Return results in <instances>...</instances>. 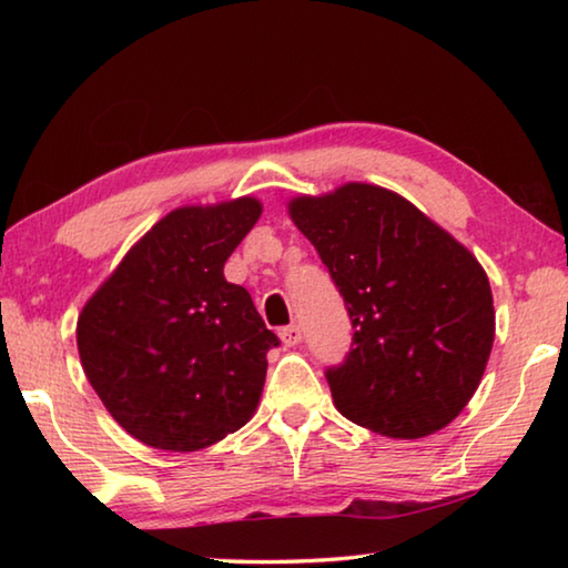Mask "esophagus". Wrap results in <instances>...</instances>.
Here are the masks:
<instances>
[{
	"mask_svg": "<svg viewBox=\"0 0 568 568\" xmlns=\"http://www.w3.org/2000/svg\"><path fill=\"white\" fill-rule=\"evenodd\" d=\"M281 341L283 345H287V348H293V345H297L303 341V328L301 325H285V328H281Z\"/></svg>",
	"mask_w": 568,
	"mask_h": 568,
	"instance_id": "34e87169",
	"label": "esophagus"
}]
</instances>
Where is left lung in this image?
<instances>
[{
  "label": "left lung",
  "instance_id": "obj_1",
  "mask_svg": "<svg viewBox=\"0 0 568 568\" xmlns=\"http://www.w3.org/2000/svg\"><path fill=\"white\" fill-rule=\"evenodd\" d=\"M348 311L353 343L325 368L345 418L381 436L423 438L474 396L494 345L484 267L408 200L351 182L291 203Z\"/></svg>",
  "mask_w": 568,
  "mask_h": 568
}]
</instances>
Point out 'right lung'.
<instances>
[{
	"instance_id": "add662e5",
	"label": "right lung",
	"mask_w": 568,
	"mask_h": 568,
	"mask_svg": "<svg viewBox=\"0 0 568 568\" xmlns=\"http://www.w3.org/2000/svg\"><path fill=\"white\" fill-rule=\"evenodd\" d=\"M240 197L180 207L134 245L77 321L88 381L142 444L200 450L245 426L281 341L223 265L261 217Z\"/></svg>"
}]
</instances>
